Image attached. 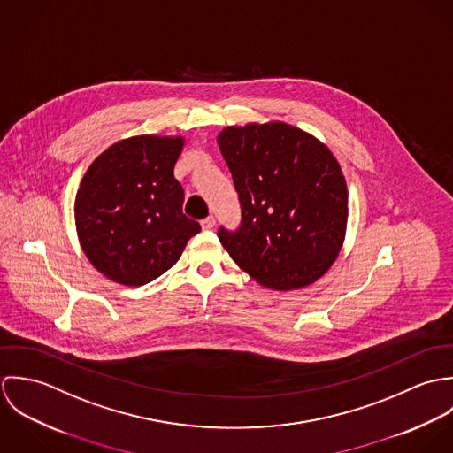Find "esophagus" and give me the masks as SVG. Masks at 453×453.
<instances>
[{"instance_id":"obj_1","label":"esophagus","mask_w":453,"mask_h":453,"mask_svg":"<svg viewBox=\"0 0 453 453\" xmlns=\"http://www.w3.org/2000/svg\"><path fill=\"white\" fill-rule=\"evenodd\" d=\"M202 228L203 230H211V228H214V225H216V219H214V216H207L205 219H202Z\"/></svg>"}]
</instances>
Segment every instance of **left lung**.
Returning <instances> with one entry per match:
<instances>
[{"label": "left lung", "instance_id": "1", "mask_svg": "<svg viewBox=\"0 0 453 453\" xmlns=\"http://www.w3.org/2000/svg\"><path fill=\"white\" fill-rule=\"evenodd\" d=\"M239 194L242 219L218 237L232 259L265 288L312 284L338 257L349 194L333 153L282 122L226 127L218 135Z\"/></svg>", "mask_w": 453, "mask_h": 453}]
</instances>
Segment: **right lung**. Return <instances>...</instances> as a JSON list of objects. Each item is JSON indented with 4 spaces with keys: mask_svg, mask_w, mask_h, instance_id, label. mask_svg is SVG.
I'll return each mask as SVG.
<instances>
[{
    "mask_svg": "<svg viewBox=\"0 0 453 453\" xmlns=\"http://www.w3.org/2000/svg\"><path fill=\"white\" fill-rule=\"evenodd\" d=\"M183 144V137H129L85 173L74 200L76 232L87 258L108 279L151 282L200 232L183 214L185 192L174 178Z\"/></svg>",
    "mask_w": 453,
    "mask_h": 453,
    "instance_id": "1",
    "label": "right lung"
}]
</instances>
